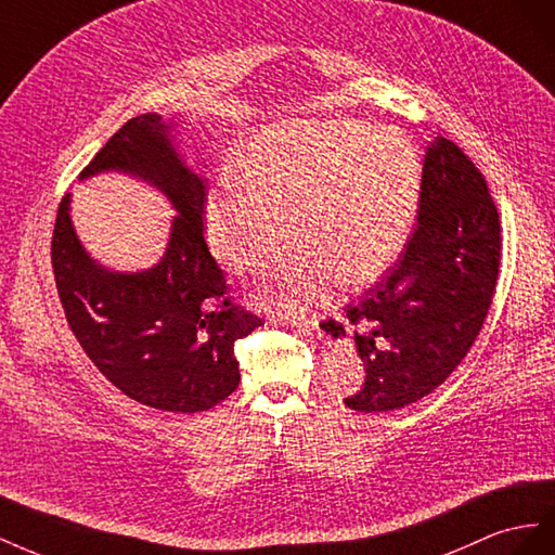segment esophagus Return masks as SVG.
Masks as SVG:
<instances>
[{
	"label": "esophagus",
	"mask_w": 555,
	"mask_h": 555,
	"mask_svg": "<svg viewBox=\"0 0 555 555\" xmlns=\"http://www.w3.org/2000/svg\"><path fill=\"white\" fill-rule=\"evenodd\" d=\"M291 327H297V330H307V332H313V335L323 337V321L315 319V315H311V319L307 321H291Z\"/></svg>",
	"instance_id": "obj_1"
}]
</instances>
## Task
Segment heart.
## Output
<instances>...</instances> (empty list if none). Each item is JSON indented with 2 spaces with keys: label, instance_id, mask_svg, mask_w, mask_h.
<instances>
[{
  "label": "heart",
  "instance_id": "b5f03b06",
  "mask_svg": "<svg viewBox=\"0 0 555 555\" xmlns=\"http://www.w3.org/2000/svg\"><path fill=\"white\" fill-rule=\"evenodd\" d=\"M204 204L214 258L234 274L262 269L264 309L305 313L332 281L365 286L400 258L421 199V163L400 132L365 122H288L267 128L234 160ZM294 230H289V223Z\"/></svg>",
  "mask_w": 555,
  "mask_h": 555
}]
</instances>
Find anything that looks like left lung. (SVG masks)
<instances>
[{
  "label": "left lung",
  "mask_w": 555,
  "mask_h": 555,
  "mask_svg": "<svg viewBox=\"0 0 555 555\" xmlns=\"http://www.w3.org/2000/svg\"><path fill=\"white\" fill-rule=\"evenodd\" d=\"M500 246V216L481 171L437 137L425 149L416 230L402 258L344 309L365 362V384L346 406L402 409L447 382L483 327Z\"/></svg>",
  "instance_id": "obj_1"
}]
</instances>
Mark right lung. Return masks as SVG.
I'll return each instance as SVG.
<instances>
[{
    "mask_svg": "<svg viewBox=\"0 0 555 555\" xmlns=\"http://www.w3.org/2000/svg\"><path fill=\"white\" fill-rule=\"evenodd\" d=\"M125 173L155 188L173 209L163 258L139 272L94 260L60 202L53 272L67 323L111 384L130 400L195 414L223 402L242 382L234 341L262 321L225 299L228 286L204 242V179L185 163L179 120H128L81 171Z\"/></svg>",
    "mask_w": 555,
    "mask_h": 555,
    "instance_id": "1",
    "label": "right lung"
}]
</instances>
